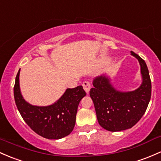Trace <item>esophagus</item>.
I'll return each instance as SVG.
<instances>
[{
  "instance_id": "34e87169",
  "label": "esophagus",
  "mask_w": 161,
  "mask_h": 161,
  "mask_svg": "<svg viewBox=\"0 0 161 161\" xmlns=\"http://www.w3.org/2000/svg\"><path fill=\"white\" fill-rule=\"evenodd\" d=\"M83 87H84V91H86V93H87L88 94L91 87V83H90L88 80H85L84 83H83Z\"/></svg>"
}]
</instances>
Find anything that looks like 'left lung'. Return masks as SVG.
Wrapping results in <instances>:
<instances>
[{"instance_id": "obj_1", "label": "left lung", "mask_w": 161, "mask_h": 161, "mask_svg": "<svg viewBox=\"0 0 161 161\" xmlns=\"http://www.w3.org/2000/svg\"><path fill=\"white\" fill-rule=\"evenodd\" d=\"M141 65L142 84L128 92L117 91L106 75L97 76L93 80L90 96L94 102L97 118L103 128L112 132L131 128L144 114L150 97L151 81L146 63L136 53L130 51Z\"/></svg>"}]
</instances>
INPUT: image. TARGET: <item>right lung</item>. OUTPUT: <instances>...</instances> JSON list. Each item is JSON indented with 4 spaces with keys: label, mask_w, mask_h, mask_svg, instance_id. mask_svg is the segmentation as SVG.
Returning a JSON list of instances; mask_svg holds the SVG:
<instances>
[{
    "label": "right lung",
    "mask_w": 161,
    "mask_h": 161,
    "mask_svg": "<svg viewBox=\"0 0 161 161\" xmlns=\"http://www.w3.org/2000/svg\"><path fill=\"white\" fill-rule=\"evenodd\" d=\"M20 70L15 79L14 95L17 108L26 124L38 135L47 139L58 140L69 135L75 125L79 103L86 96L82 86L67 88L53 104L34 106L27 103L20 93Z\"/></svg>",
    "instance_id": "obj_1"
}]
</instances>
